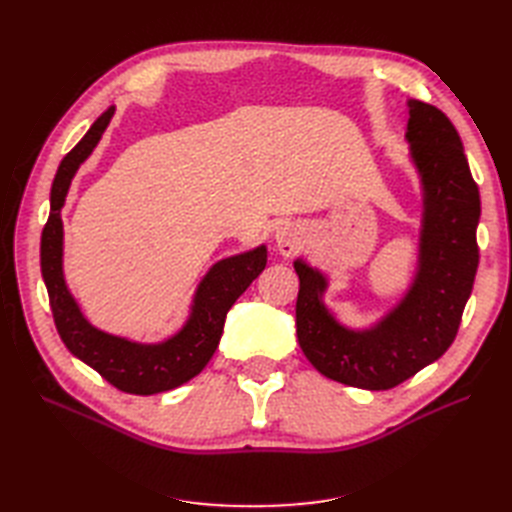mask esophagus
Here are the masks:
<instances>
[{"mask_svg":"<svg viewBox=\"0 0 512 512\" xmlns=\"http://www.w3.org/2000/svg\"><path fill=\"white\" fill-rule=\"evenodd\" d=\"M277 250L284 256H294L305 245V228L297 222H282L275 230Z\"/></svg>","mask_w":512,"mask_h":512,"instance_id":"1","label":"esophagus"}]
</instances>
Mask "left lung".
<instances>
[{
  "label": "left lung",
  "instance_id": "left-lung-1",
  "mask_svg": "<svg viewBox=\"0 0 512 512\" xmlns=\"http://www.w3.org/2000/svg\"><path fill=\"white\" fill-rule=\"evenodd\" d=\"M406 138L421 177L423 226L408 292L371 329L335 320L322 294L327 277L294 260L299 275L297 337L322 376L356 389L386 391L412 378L453 344L478 269L480 194L461 138L440 108L408 100Z\"/></svg>",
  "mask_w": 512,
  "mask_h": 512
}]
</instances>
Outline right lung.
<instances>
[{
  "label": "right lung",
  "mask_w": 512,
  "mask_h": 512,
  "mask_svg": "<svg viewBox=\"0 0 512 512\" xmlns=\"http://www.w3.org/2000/svg\"><path fill=\"white\" fill-rule=\"evenodd\" d=\"M113 113L115 106L106 108L57 168L51 188V213L40 241V267L55 327L66 348L119 391L153 395L177 389L205 369L220 344L228 309L267 267V247L260 245L256 250L215 262L196 288L188 322L160 344L130 342L89 324L64 280L61 207L66 203L72 177L100 143Z\"/></svg>",
  "instance_id": "right-lung-1"
}]
</instances>
